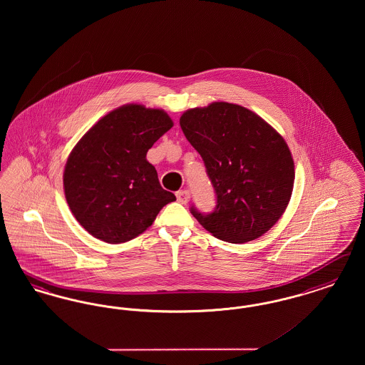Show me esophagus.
Listing matches in <instances>:
<instances>
[{
	"label": "esophagus",
	"mask_w": 365,
	"mask_h": 365,
	"mask_svg": "<svg viewBox=\"0 0 365 365\" xmlns=\"http://www.w3.org/2000/svg\"><path fill=\"white\" fill-rule=\"evenodd\" d=\"M176 198L180 204H187L190 201V191L179 190L176 192Z\"/></svg>",
	"instance_id": "1"
}]
</instances>
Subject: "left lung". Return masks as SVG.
Returning a JSON list of instances; mask_svg holds the SVG:
<instances>
[{
	"mask_svg": "<svg viewBox=\"0 0 365 365\" xmlns=\"http://www.w3.org/2000/svg\"><path fill=\"white\" fill-rule=\"evenodd\" d=\"M180 127L201 155L216 192L208 215L192 216L227 242L257 240L287 208L294 186V161L286 140L241 105L212 103L180 116Z\"/></svg>",
	"mask_w": 365,
	"mask_h": 365,
	"instance_id": "obj_1",
	"label": "left lung"
}]
</instances>
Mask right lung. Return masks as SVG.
Segmentation results:
<instances>
[{"label": "right lung", "mask_w": 365, "mask_h": 365, "mask_svg": "<svg viewBox=\"0 0 365 365\" xmlns=\"http://www.w3.org/2000/svg\"><path fill=\"white\" fill-rule=\"evenodd\" d=\"M173 125L163 109L123 105L75 145L63 175L66 200L94 238L131 241L176 200L161 187L156 168L146 160L148 150Z\"/></svg>", "instance_id": "right-lung-1"}]
</instances>
